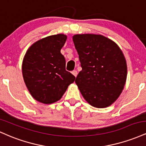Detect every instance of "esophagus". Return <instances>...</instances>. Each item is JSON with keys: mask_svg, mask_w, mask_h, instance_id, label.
<instances>
[{"mask_svg": "<svg viewBox=\"0 0 146 146\" xmlns=\"http://www.w3.org/2000/svg\"><path fill=\"white\" fill-rule=\"evenodd\" d=\"M72 74L74 75L75 77H76L77 75H78V71H77L76 70H74V71H72Z\"/></svg>", "mask_w": 146, "mask_h": 146, "instance_id": "esophagus-1", "label": "esophagus"}]
</instances>
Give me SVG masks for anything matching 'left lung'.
Instances as JSON below:
<instances>
[{
	"label": "left lung",
	"instance_id": "obj_1",
	"mask_svg": "<svg viewBox=\"0 0 146 146\" xmlns=\"http://www.w3.org/2000/svg\"><path fill=\"white\" fill-rule=\"evenodd\" d=\"M73 40L82 68L75 80L80 93L93 106H109L121 95L126 81L121 50L102 35L77 34Z\"/></svg>",
	"mask_w": 146,
	"mask_h": 146
}]
</instances>
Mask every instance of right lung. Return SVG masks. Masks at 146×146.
Masks as SVG:
<instances>
[{
    "mask_svg": "<svg viewBox=\"0 0 146 146\" xmlns=\"http://www.w3.org/2000/svg\"><path fill=\"white\" fill-rule=\"evenodd\" d=\"M66 35L57 34L42 38L31 45L23 61V79L30 94L43 104L61 99L75 77L66 70V60L60 50Z\"/></svg>",
    "mask_w": 146,
    "mask_h": 146,
    "instance_id": "obj_1",
    "label": "right lung"
}]
</instances>
